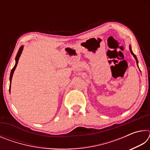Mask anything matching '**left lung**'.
<instances>
[{
    "label": "left lung",
    "mask_w": 150,
    "mask_h": 150,
    "mask_svg": "<svg viewBox=\"0 0 150 150\" xmlns=\"http://www.w3.org/2000/svg\"><path fill=\"white\" fill-rule=\"evenodd\" d=\"M130 52H131V54L133 55V56L134 57V58H135V59H136V63H137V65L138 66V59H137V57H136V55L134 54V53L132 52V49H131V47L130 46Z\"/></svg>",
    "instance_id": "1"
}]
</instances>
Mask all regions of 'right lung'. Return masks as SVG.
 I'll use <instances>...</instances> for the list:
<instances>
[{"label": "right lung", "instance_id": "add662e5", "mask_svg": "<svg viewBox=\"0 0 150 150\" xmlns=\"http://www.w3.org/2000/svg\"><path fill=\"white\" fill-rule=\"evenodd\" d=\"M23 47H24L23 45L20 46V49L18 50V53H17V55H16V58H15V60H16V63H15L14 67L12 68V69L11 72V75H10V82H11V81H12V75H13V73H14V70H15V69H16V66H17L18 62V59H19V58H20V55H21V54H22V50H23ZM10 86H11V85H10ZM10 90H11V89H9V91Z\"/></svg>", "mask_w": 150, "mask_h": 150}]
</instances>
